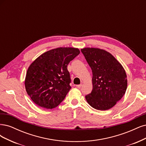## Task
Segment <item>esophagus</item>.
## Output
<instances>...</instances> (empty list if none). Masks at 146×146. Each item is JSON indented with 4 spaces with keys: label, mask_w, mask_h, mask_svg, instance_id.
Masks as SVG:
<instances>
[{
    "label": "esophagus",
    "mask_w": 146,
    "mask_h": 146,
    "mask_svg": "<svg viewBox=\"0 0 146 146\" xmlns=\"http://www.w3.org/2000/svg\"><path fill=\"white\" fill-rule=\"evenodd\" d=\"M77 88H81L82 87V84H79V85H76V86Z\"/></svg>",
    "instance_id": "34e87169"
}]
</instances>
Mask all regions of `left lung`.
I'll return each mask as SVG.
<instances>
[{"mask_svg":"<svg viewBox=\"0 0 146 146\" xmlns=\"http://www.w3.org/2000/svg\"><path fill=\"white\" fill-rule=\"evenodd\" d=\"M81 52L90 67L93 89L86 96L88 104L107 110L123 98L127 87L125 70L111 54L98 48H84Z\"/></svg>","mask_w":146,"mask_h":146,"instance_id":"obj_1","label":"left lung"}]
</instances>
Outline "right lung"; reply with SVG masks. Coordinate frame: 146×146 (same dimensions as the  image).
Listing matches in <instances>:
<instances>
[{"mask_svg":"<svg viewBox=\"0 0 146 146\" xmlns=\"http://www.w3.org/2000/svg\"><path fill=\"white\" fill-rule=\"evenodd\" d=\"M79 53L76 48H57L41 54L31 64L25 86L36 104L51 109L64 100L71 88L67 65Z\"/></svg>","mask_w":146,"mask_h":146,"instance_id":"obj_1","label":"right lung"}]
</instances>
